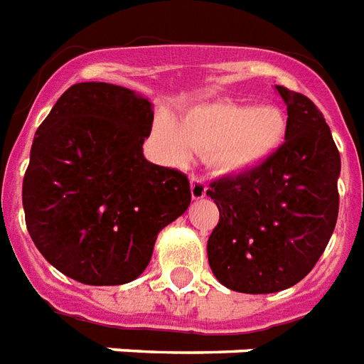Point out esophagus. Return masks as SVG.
<instances>
[{"mask_svg":"<svg viewBox=\"0 0 364 364\" xmlns=\"http://www.w3.org/2000/svg\"><path fill=\"white\" fill-rule=\"evenodd\" d=\"M206 191H208V187H206V181H204L203 177L191 175V195H193V198H195V200L204 198V196H206Z\"/></svg>","mask_w":364,"mask_h":364,"instance_id":"esophagus-1","label":"esophagus"}]
</instances>
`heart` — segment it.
<instances>
[{"instance_id": "b5f03b06", "label": "heart", "mask_w": 364, "mask_h": 364, "mask_svg": "<svg viewBox=\"0 0 364 364\" xmlns=\"http://www.w3.org/2000/svg\"><path fill=\"white\" fill-rule=\"evenodd\" d=\"M287 121L278 107L237 102H212L189 109L179 123L160 117L154 134L164 154L187 161L206 152L210 166L220 173H243L270 158L285 139Z\"/></svg>"}]
</instances>
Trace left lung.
<instances>
[{
	"label": "left lung",
	"instance_id": "1",
	"mask_svg": "<svg viewBox=\"0 0 364 364\" xmlns=\"http://www.w3.org/2000/svg\"><path fill=\"white\" fill-rule=\"evenodd\" d=\"M287 106L285 142L257 168L210 183L220 210L208 262L225 287L276 293L314 268L340 210L341 160L324 115L305 94L276 86Z\"/></svg>",
	"mask_w": 364,
	"mask_h": 364
}]
</instances>
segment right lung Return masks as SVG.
I'll list each match as a JSON object with an SVG mask.
<instances>
[{"mask_svg":"<svg viewBox=\"0 0 364 364\" xmlns=\"http://www.w3.org/2000/svg\"><path fill=\"white\" fill-rule=\"evenodd\" d=\"M152 121V104L133 90L79 82L34 134L26 230L46 260L80 284L139 278L158 233L189 208L187 175L142 156Z\"/></svg>","mask_w":364,"mask_h":364,"instance_id":"obj_1","label":"right lung"}]
</instances>
